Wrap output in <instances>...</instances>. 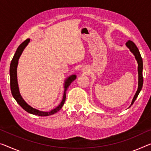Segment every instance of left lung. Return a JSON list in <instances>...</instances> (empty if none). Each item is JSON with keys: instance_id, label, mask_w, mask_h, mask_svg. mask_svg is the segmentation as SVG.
<instances>
[{"instance_id": "8db88e82", "label": "left lung", "mask_w": 151, "mask_h": 151, "mask_svg": "<svg viewBox=\"0 0 151 151\" xmlns=\"http://www.w3.org/2000/svg\"><path fill=\"white\" fill-rule=\"evenodd\" d=\"M126 46L129 48L130 52L134 55L135 57V59L136 60V61L138 63V89L137 91H136L135 95H134L133 99H132V101L131 103V105H129V107L133 105V103H134V101H136V98H137L139 93L141 91L142 88V85H143V76H142V70H143V62H142V59L141 57L140 53L139 52L138 48H137V46H136L135 44H134L133 42L131 40H128L126 42Z\"/></svg>"}]
</instances>
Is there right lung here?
Returning a JSON list of instances; mask_svg holds the SVG:
<instances>
[{
  "mask_svg": "<svg viewBox=\"0 0 151 151\" xmlns=\"http://www.w3.org/2000/svg\"><path fill=\"white\" fill-rule=\"evenodd\" d=\"M30 41V39H27L25 40L24 42H22L19 46V47L17 48V50L14 55L13 58L11 61V65H10V85H11V93L13 96V98L17 101V103L24 109L27 111V113H30V114H33L35 115L38 116H49L55 114V113H57L59 111L62 106H63L65 101L66 99V91L68 90L69 85L71 84V83L74 81L76 79V75H71L69 76L68 78H67L65 80L64 82V92H63V99L61 102V103L58 105L57 107L53 109L50 111H39L36 109L35 108H33L32 106L29 105L26 102L24 101V99L22 98V96H21V94L19 92V86H18V82H17V68L18 65V61H19V57L22 54L23 51L25 49V48L28 45Z\"/></svg>",
  "mask_w": 151,
  "mask_h": 151,
  "instance_id": "obj_1",
  "label": "right lung"
}]
</instances>
